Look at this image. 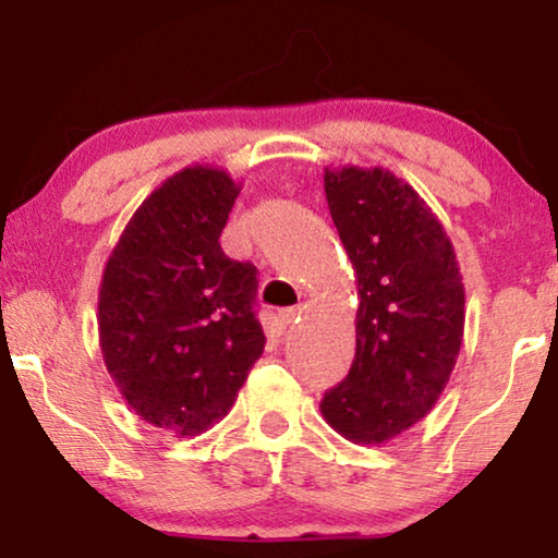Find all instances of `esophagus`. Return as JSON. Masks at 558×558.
Wrapping results in <instances>:
<instances>
[{"mask_svg":"<svg viewBox=\"0 0 558 558\" xmlns=\"http://www.w3.org/2000/svg\"><path fill=\"white\" fill-rule=\"evenodd\" d=\"M300 315H302V307H287V310L279 312V319H281V325L289 327L294 323V319H300Z\"/></svg>","mask_w":558,"mask_h":558,"instance_id":"34e87169","label":"esophagus"}]
</instances>
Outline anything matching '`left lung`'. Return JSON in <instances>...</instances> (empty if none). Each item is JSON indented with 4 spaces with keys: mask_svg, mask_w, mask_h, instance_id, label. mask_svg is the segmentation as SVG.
<instances>
[{
    "mask_svg": "<svg viewBox=\"0 0 558 558\" xmlns=\"http://www.w3.org/2000/svg\"><path fill=\"white\" fill-rule=\"evenodd\" d=\"M332 223L357 281L355 361L323 416L355 445H384L429 414L464 332L452 241L409 182L384 167L325 170Z\"/></svg>",
    "mask_w": 558,
    "mask_h": 558,
    "instance_id": "left-lung-1",
    "label": "left lung"
}]
</instances>
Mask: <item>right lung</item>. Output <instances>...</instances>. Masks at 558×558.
Instances as JSON below:
<instances>
[{"instance_id": "right-lung-1", "label": "right lung", "mask_w": 558, "mask_h": 558, "mask_svg": "<svg viewBox=\"0 0 558 558\" xmlns=\"http://www.w3.org/2000/svg\"><path fill=\"white\" fill-rule=\"evenodd\" d=\"M239 182L193 165L129 220L98 292L106 371L147 424L195 437L233 407L264 353L256 266L220 248Z\"/></svg>"}]
</instances>
